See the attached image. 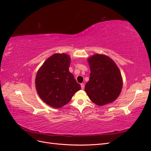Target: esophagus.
Wrapping results in <instances>:
<instances>
[{
    "label": "esophagus",
    "instance_id": "1",
    "mask_svg": "<svg viewBox=\"0 0 151 151\" xmlns=\"http://www.w3.org/2000/svg\"><path fill=\"white\" fill-rule=\"evenodd\" d=\"M81 89H84V88H85L84 83H81Z\"/></svg>",
    "mask_w": 151,
    "mask_h": 151
}]
</instances>
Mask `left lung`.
Masks as SVG:
<instances>
[{"instance_id": "obj_1", "label": "left lung", "mask_w": 151, "mask_h": 151, "mask_svg": "<svg viewBox=\"0 0 151 151\" xmlns=\"http://www.w3.org/2000/svg\"><path fill=\"white\" fill-rule=\"evenodd\" d=\"M88 61L90 73L85 90L90 99L99 106L113 102L119 96L123 86L119 68L105 55L95 54Z\"/></svg>"}]
</instances>
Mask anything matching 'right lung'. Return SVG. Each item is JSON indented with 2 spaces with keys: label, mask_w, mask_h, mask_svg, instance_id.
I'll use <instances>...</instances> for the list:
<instances>
[{
  "label": "right lung",
  "mask_w": 151,
  "mask_h": 151,
  "mask_svg": "<svg viewBox=\"0 0 151 151\" xmlns=\"http://www.w3.org/2000/svg\"><path fill=\"white\" fill-rule=\"evenodd\" d=\"M70 58L66 54H55L47 59L38 71L35 86L42 100L54 108H59L71 99L81 89L69 71Z\"/></svg>",
  "instance_id": "add662e5"
}]
</instances>
